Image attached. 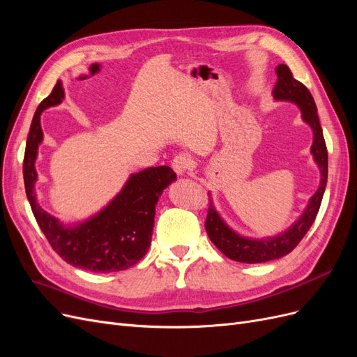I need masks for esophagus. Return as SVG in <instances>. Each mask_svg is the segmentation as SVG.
Returning <instances> with one entry per match:
<instances>
[{"label":"esophagus","instance_id":"esophagus-1","mask_svg":"<svg viewBox=\"0 0 357 357\" xmlns=\"http://www.w3.org/2000/svg\"><path fill=\"white\" fill-rule=\"evenodd\" d=\"M171 165H172V169L176 171L177 176H185L186 172L193 167V160L188 153H180L172 159Z\"/></svg>","mask_w":357,"mask_h":357}]
</instances>
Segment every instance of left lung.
Masks as SVG:
<instances>
[{
  "label": "left lung",
  "instance_id": "1",
  "mask_svg": "<svg viewBox=\"0 0 357 357\" xmlns=\"http://www.w3.org/2000/svg\"><path fill=\"white\" fill-rule=\"evenodd\" d=\"M275 73L277 83L273 91L274 100L296 104L301 110L302 121L312 129L311 155L320 169V185L317 192L310 198L304 213L299 215V219L289 229L274 236H264V238H250V236L235 232L223 220L219 211L215 210L213 199L210 198L205 231H207L211 243L226 257L243 264H262L274 261V259L283 257L294 250L299 241L304 238L311 225L314 223L328 183V150L325 138H323L314 98H312V95L304 84L294 79L291 71L284 63H280L275 68Z\"/></svg>",
  "mask_w": 357,
  "mask_h": 357
}]
</instances>
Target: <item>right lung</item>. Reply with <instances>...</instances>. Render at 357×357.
<instances>
[{
  "label": "right lung",
  "mask_w": 357,
  "mask_h": 357,
  "mask_svg": "<svg viewBox=\"0 0 357 357\" xmlns=\"http://www.w3.org/2000/svg\"><path fill=\"white\" fill-rule=\"evenodd\" d=\"M63 98L62 83L58 80L52 93L38 105L29 128L24 180L31 210L53 250L67 264L92 273L123 271L147 253L152 243L158 199L177 176L169 167L135 172L129 176L121 192L89 219L73 225L59 222L43 210L37 201L36 160L43 143L41 113L61 104Z\"/></svg>",
  "instance_id": "right-lung-1"
}]
</instances>
